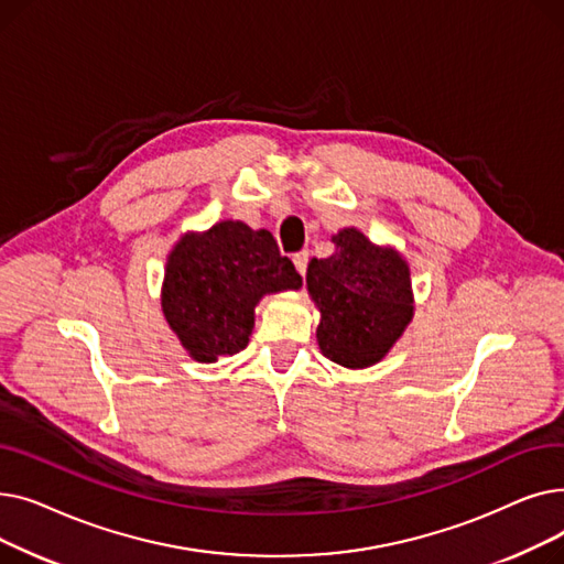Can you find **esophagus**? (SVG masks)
I'll list each match as a JSON object with an SVG mask.
<instances>
[{"label":"esophagus","mask_w":564,"mask_h":564,"mask_svg":"<svg viewBox=\"0 0 564 564\" xmlns=\"http://www.w3.org/2000/svg\"><path fill=\"white\" fill-rule=\"evenodd\" d=\"M292 262H294V267H297V272L304 276V274H306V267H308V251L294 253V256H292Z\"/></svg>","instance_id":"obj_1"}]
</instances>
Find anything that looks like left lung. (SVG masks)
<instances>
[{"mask_svg": "<svg viewBox=\"0 0 564 564\" xmlns=\"http://www.w3.org/2000/svg\"><path fill=\"white\" fill-rule=\"evenodd\" d=\"M332 242L336 253L313 258L306 272L319 311L317 345L338 366L368 368L387 357L413 317L409 264L357 228H343Z\"/></svg>", "mask_w": 564, "mask_h": 564, "instance_id": "8db88e82", "label": "left lung"}]
</instances>
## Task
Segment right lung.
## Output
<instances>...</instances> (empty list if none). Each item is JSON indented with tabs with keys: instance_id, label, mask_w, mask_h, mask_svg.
Returning a JSON list of instances; mask_svg holds the SVG:
<instances>
[{
	"instance_id": "obj_1",
	"label": "right lung",
	"mask_w": 564,
	"mask_h": 564,
	"mask_svg": "<svg viewBox=\"0 0 564 564\" xmlns=\"http://www.w3.org/2000/svg\"><path fill=\"white\" fill-rule=\"evenodd\" d=\"M302 288L270 230L219 221L187 232L166 260L162 311L169 327L200 364L232 357L249 345L256 306L264 294Z\"/></svg>"
}]
</instances>
